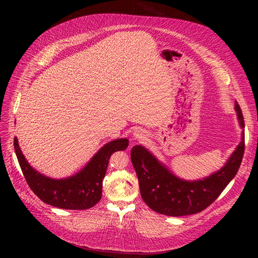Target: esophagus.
Masks as SVG:
<instances>
[{"label":"esophagus","instance_id":"obj_1","mask_svg":"<svg viewBox=\"0 0 258 258\" xmlns=\"http://www.w3.org/2000/svg\"><path fill=\"white\" fill-rule=\"evenodd\" d=\"M134 138L135 140H138V141H144L147 138V135L143 129H136L134 131Z\"/></svg>","mask_w":258,"mask_h":258}]
</instances>
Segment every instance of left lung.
<instances>
[{
    "label": "left lung",
    "mask_w": 258,
    "mask_h": 258,
    "mask_svg": "<svg viewBox=\"0 0 258 258\" xmlns=\"http://www.w3.org/2000/svg\"><path fill=\"white\" fill-rule=\"evenodd\" d=\"M241 141L225 165L212 174L187 181L178 177L165 163L142 145L131 150V162L139 178L140 191L145 204L155 212L168 216L196 214L208 208L236 176L244 153V120L235 102Z\"/></svg>",
    "instance_id": "1"
}]
</instances>
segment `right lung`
Returning a JSON list of instances; mask_svg holds the SVG:
<instances>
[{
	"instance_id": "obj_1",
	"label": "right lung",
	"mask_w": 258,
	"mask_h": 258,
	"mask_svg": "<svg viewBox=\"0 0 258 258\" xmlns=\"http://www.w3.org/2000/svg\"><path fill=\"white\" fill-rule=\"evenodd\" d=\"M129 145L126 138L106 143L92 156L79 172L66 178H52L38 172L22 154L15 137L14 147L22 173L30 188L45 204L66 210H86L97 205L102 197V182L111 155L124 151Z\"/></svg>"
}]
</instances>
